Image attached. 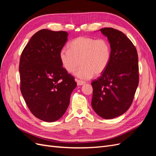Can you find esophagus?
<instances>
[{
    "label": "esophagus",
    "mask_w": 156,
    "mask_h": 156,
    "mask_svg": "<svg viewBox=\"0 0 156 156\" xmlns=\"http://www.w3.org/2000/svg\"><path fill=\"white\" fill-rule=\"evenodd\" d=\"M76 82H77V84L78 86H81V85H83V84H85V82H84V81H79V80H77V79L76 80Z\"/></svg>",
    "instance_id": "obj_1"
}]
</instances>
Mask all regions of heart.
<instances>
[{"label":"heart","instance_id":"obj_1","mask_svg":"<svg viewBox=\"0 0 156 156\" xmlns=\"http://www.w3.org/2000/svg\"><path fill=\"white\" fill-rule=\"evenodd\" d=\"M61 64L68 73H72L81 63V66L75 75L87 80L104 72L110 62L111 48L105 39H95L90 37L80 36L68 44V50L60 51Z\"/></svg>","mask_w":156,"mask_h":156}]
</instances>
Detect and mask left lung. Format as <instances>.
Returning a JSON list of instances; mask_svg holds the SVG:
<instances>
[{
  "mask_svg": "<svg viewBox=\"0 0 156 156\" xmlns=\"http://www.w3.org/2000/svg\"><path fill=\"white\" fill-rule=\"evenodd\" d=\"M100 30L111 48V58L101 77L92 82L94 111L104 119L123 115L131 106L139 84L138 55L123 32L112 28Z\"/></svg>",
  "mask_w": 156,
  "mask_h": 156,
  "instance_id": "obj_1",
  "label": "left lung"
}]
</instances>
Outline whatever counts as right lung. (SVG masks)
Returning a JSON list of instances; mask_svg holds the SVG:
<instances>
[{
    "label": "right lung",
    "mask_w": 156,
    "mask_h": 156,
    "mask_svg": "<svg viewBox=\"0 0 156 156\" xmlns=\"http://www.w3.org/2000/svg\"><path fill=\"white\" fill-rule=\"evenodd\" d=\"M68 36L65 31L40 30L21 53L19 68L21 94L32 114L44 122H55L64 115L77 87L59 58Z\"/></svg>",
    "instance_id": "1"
}]
</instances>
